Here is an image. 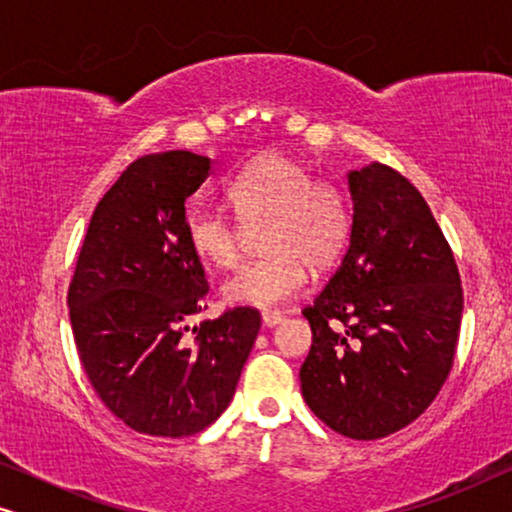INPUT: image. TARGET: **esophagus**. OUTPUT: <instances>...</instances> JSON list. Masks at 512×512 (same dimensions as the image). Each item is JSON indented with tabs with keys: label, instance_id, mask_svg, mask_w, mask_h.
<instances>
[{
	"label": "esophagus",
	"instance_id": "34e87169",
	"mask_svg": "<svg viewBox=\"0 0 512 512\" xmlns=\"http://www.w3.org/2000/svg\"><path fill=\"white\" fill-rule=\"evenodd\" d=\"M282 314L279 312H263V317H261V321H263V328H272V326H277V324H282Z\"/></svg>",
	"mask_w": 512,
	"mask_h": 512
}]
</instances>
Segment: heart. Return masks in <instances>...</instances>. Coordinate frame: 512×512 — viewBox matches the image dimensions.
Returning a JSON list of instances; mask_svg holds the SVG:
<instances>
[{
    "mask_svg": "<svg viewBox=\"0 0 512 512\" xmlns=\"http://www.w3.org/2000/svg\"><path fill=\"white\" fill-rule=\"evenodd\" d=\"M237 221L212 209L186 216V237L202 261L233 270L244 256V230L256 233L263 258L247 265L223 286L233 305L277 307L296 298L307 282L305 265L321 270L335 261L347 240L349 212L338 188L312 184V174L296 160L265 153L228 186Z\"/></svg>",
    "mask_w": 512,
    "mask_h": 512,
    "instance_id": "obj_1",
    "label": "heart"
}]
</instances>
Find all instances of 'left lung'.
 I'll list each match as a JSON object with an SVG mask.
<instances>
[{
	"label": "left lung",
	"mask_w": 512,
	"mask_h": 512,
	"mask_svg": "<svg viewBox=\"0 0 512 512\" xmlns=\"http://www.w3.org/2000/svg\"><path fill=\"white\" fill-rule=\"evenodd\" d=\"M352 230L340 268L305 307V403L326 426L377 440L422 415L454 361L461 296L454 256L429 205L382 163L347 172Z\"/></svg>",
	"instance_id": "left-lung-1"
}]
</instances>
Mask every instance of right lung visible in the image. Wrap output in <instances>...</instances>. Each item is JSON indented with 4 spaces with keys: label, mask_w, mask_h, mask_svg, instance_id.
I'll list each match as a JSON object with an SVG mask.
<instances>
[{
    "label": "right lung",
    "mask_w": 512,
    "mask_h": 512,
    "mask_svg": "<svg viewBox=\"0 0 512 512\" xmlns=\"http://www.w3.org/2000/svg\"><path fill=\"white\" fill-rule=\"evenodd\" d=\"M212 165L191 151L135 160L97 202L67 293L90 384L146 436L184 438L216 422L261 328V314L235 307L188 335L209 286L186 237V200Z\"/></svg>",
    "instance_id": "add662e5"
}]
</instances>
